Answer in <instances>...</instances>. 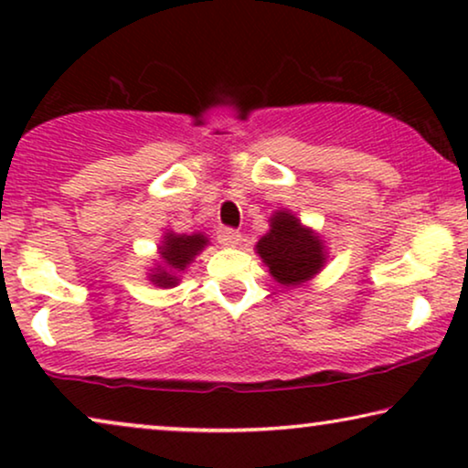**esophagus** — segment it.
I'll list each match as a JSON object with an SVG mask.
<instances>
[{
	"label": "esophagus",
	"instance_id": "esophagus-1",
	"mask_svg": "<svg viewBox=\"0 0 468 468\" xmlns=\"http://www.w3.org/2000/svg\"><path fill=\"white\" fill-rule=\"evenodd\" d=\"M217 239L223 247H236L240 242V234L232 228H219L217 229Z\"/></svg>",
	"mask_w": 468,
	"mask_h": 468
}]
</instances>
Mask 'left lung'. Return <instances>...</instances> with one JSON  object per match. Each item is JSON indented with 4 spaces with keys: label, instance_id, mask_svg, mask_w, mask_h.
Instances as JSON below:
<instances>
[{
    "label": "left lung",
    "instance_id": "8db88e82",
    "mask_svg": "<svg viewBox=\"0 0 468 468\" xmlns=\"http://www.w3.org/2000/svg\"><path fill=\"white\" fill-rule=\"evenodd\" d=\"M271 229L255 245V253L268 266L271 277L285 287L311 281L328 261L322 234L304 226L292 210H274L268 219Z\"/></svg>",
    "mask_w": 468,
    "mask_h": 468
}]
</instances>
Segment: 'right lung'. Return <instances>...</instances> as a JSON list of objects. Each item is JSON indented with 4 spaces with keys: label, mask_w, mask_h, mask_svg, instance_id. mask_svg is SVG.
Here are the masks:
<instances>
[{
    "label": "right lung",
    "mask_w": 468,
    "mask_h": 468,
    "mask_svg": "<svg viewBox=\"0 0 468 468\" xmlns=\"http://www.w3.org/2000/svg\"><path fill=\"white\" fill-rule=\"evenodd\" d=\"M208 245V236L202 232L176 234L168 229V232L162 236V240H159V258L155 260V266L151 268V272L146 274V279H149L155 287H164V290L176 287L181 283V274L187 271L191 261H194Z\"/></svg>",
    "instance_id": "1"
}]
</instances>
